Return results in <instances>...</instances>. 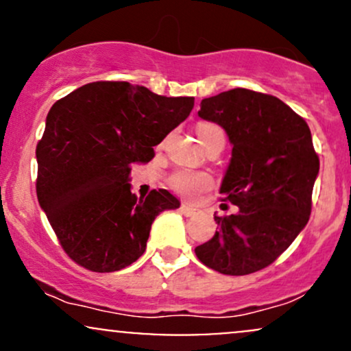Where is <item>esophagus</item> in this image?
Segmentation results:
<instances>
[{
	"label": "esophagus",
	"instance_id": "34e87169",
	"mask_svg": "<svg viewBox=\"0 0 351 351\" xmlns=\"http://www.w3.org/2000/svg\"><path fill=\"white\" fill-rule=\"evenodd\" d=\"M180 211H181V215H184L186 217L198 215V209H196V208H191V206H188V204H181V206H180Z\"/></svg>",
	"mask_w": 351,
	"mask_h": 351
}]
</instances>
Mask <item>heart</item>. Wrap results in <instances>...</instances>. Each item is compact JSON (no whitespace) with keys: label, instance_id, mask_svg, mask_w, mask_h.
Masks as SVG:
<instances>
[{"label":"heart","instance_id":"b5f03b06","mask_svg":"<svg viewBox=\"0 0 351 351\" xmlns=\"http://www.w3.org/2000/svg\"><path fill=\"white\" fill-rule=\"evenodd\" d=\"M196 134H198L201 143H204L209 136L216 134H224L223 128L216 123L209 122H201L196 127ZM168 184L173 191L178 193L180 196L186 199H195L201 191L208 189L211 186V178L206 173L201 171H193V170H176L171 173L170 178H168Z\"/></svg>","mask_w":351,"mask_h":351}]
</instances>
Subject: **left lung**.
I'll list each match as a JSON object with an SVG mask.
<instances>
[{
  "instance_id": "obj_1",
  "label": "left lung",
  "mask_w": 351,
  "mask_h": 351,
  "mask_svg": "<svg viewBox=\"0 0 351 351\" xmlns=\"http://www.w3.org/2000/svg\"><path fill=\"white\" fill-rule=\"evenodd\" d=\"M198 115L231 140L221 193L239 211L215 216L219 231L196 257L213 271L247 276L271 265L308 223L320 160L307 122L274 95L232 88L201 100Z\"/></svg>"
}]
</instances>
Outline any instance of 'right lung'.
<instances>
[{"instance_id": "add662e5", "label": "right lung", "mask_w": 351, "mask_h": 351, "mask_svg": "<svg viewBox=\"0 0 351 351\" xmlns=\"http://www.w3.org/2000/svg\"><path fill=\"white\" fill-rule=\"evenodd\" d=\"M193 97H165L130 82L99 80L51 107L36 147V193L56 236L75 264L115 272L147 249L152 223L180 208L167 189L132 195V165L147 163L193 110Z\"/></svg>"}]
</instances>
